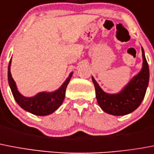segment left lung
Wrapping results in <instances>:
<instances>
[{
  "label": "left lung",
  "instance_id": "obj_1",
  "mask_svg": "<svg viewBox=\"0 0 154 154\" xmlns=\"http://www.w3.org/2000/svg\"><path fill=\"white\" fill-rule=\"evenodd\" d=\"M141 51L143 63L141 71L119 93H106L99 87L94 77H92L97 102L104 112L115 116L126 115L136 110L141 103L146 94L149 79V65L142 48Z\"/></svg>",
  "mask_w": 154,
  "mask_h": 154
}]
</instances>
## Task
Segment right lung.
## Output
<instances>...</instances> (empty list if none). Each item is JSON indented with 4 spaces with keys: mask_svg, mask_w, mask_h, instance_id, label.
Here are the masks:
<instances>
[{
    "mask_svg": "<svg viewBox=\"0 0 154 154\" xmlns=\"http://www.w3.org/2000/svg\"><path fill=\"white\" fill-rule=\"evenodd\" d=\"M11 60L12 59L9 61L8 67V84L15 100L18 103V105L24 110L39 116L48 115L56 111L64 100L66 89L71 80L73 72L70 73L69 76L64 81L62 86L55 91L40 92L33 97H24L18 91L17 85L11 75Z\"/></svg>",
    "mask_w": 154,
    "mask_h": 154,
    "instance_id": "add662e5",
    "label": "right lung"
}]
</instances>
